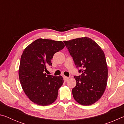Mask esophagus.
I'll use <instances>...</instances> for the list:
<instances>
[{"label": "esophagus", "instance_id": "obj_1", "mask_svg": "<svg viewBox=\"0 0 124 124\" xmlns=\"http://www.w3.org/2000/svg\"><path fill=\"white\" fill-rule=\"evenodd\" d=\"M63 79H64V80L65 81H68V80L69 79V78L67 77H66V76H63Z\"/></svg>", "mask_w": 124, "mask_h": 124}]
</instances>
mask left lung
<instances>
[{"label": "left lung", "instance_id": "left-lung-1", "mask_svg": "<svg viewBox=\"0 0 124 124\" xmlns=\"http://www.w3.org/2000/svg\"><path fill=\"white\" fill-rule=\"evenodd\" d=\"M80 75L74 76L73 97L79 104L89 106L101 97L106 89L108 68L101 48L87 37L64 41Z\"/></svg>", "mask_w": 124, "mask_h": 124}]
</instances>
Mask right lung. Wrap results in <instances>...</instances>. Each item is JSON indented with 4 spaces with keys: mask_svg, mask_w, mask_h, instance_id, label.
<instances>
[{
    "mask_svg": "<svg viewBox=\"0 0 124 124\" xmlns=\"http://www.w3.org/2000/svg\"><path fill=\"white\" fill-rule=\"evenodd\" d=\"M64 47L61 41L38 39L24 50L21 57L20 83L31 101L40 106L51 104L57 99L58 90L63 83L62 76L47 75L54 54Z\"/></svg>",
    "mask_w": 124,
    "mask_h": 124,
    "instance_id": "obj_1",
    "label": "right lung"
}]
</instances>
